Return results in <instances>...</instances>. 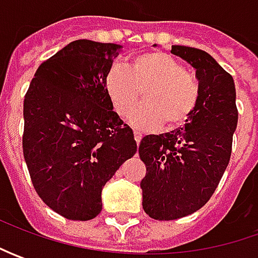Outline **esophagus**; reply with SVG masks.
Segmentation results:
<instances>
[{
  "label": "esophagus",
  "mask_w": 258,
  "mask_h": 258,
  "mask_svg": "<svg viewBox=\"0 0 258 258\" xmlns=\"http://www.w3.org/2000/svg\"><path fill=\"white\" fill-rule=\"evenodd\" d=\"M135 141H136V144L139 145L141 144V141H142V134L141 132H138V131H135Z\"/></svg>",
  "instance_id": "obj_1"
}]
</instances>
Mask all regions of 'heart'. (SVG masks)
<instances>
[{"label":"heart","mask_w":258,"mask_h":258,"mask_svg":"<svg viewBox=\"0 0 258 258\" xmlns=\"http://www.w3.org/2000/svg\"><path fill=\"white\" fill-rule=\"evenodd\" d=\"M104 87L120 117L134 110L145 92V104L129 117L139 131H154L164 122L168 129L181 126L192 116L201 96L197 77L183 70L172 55L161 51L136 55L127 67H112Z\"/></svg>","instance_id":"1"}]
</instances>
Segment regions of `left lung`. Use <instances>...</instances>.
<instances>
[{
  "mask_svg": "<svg viewBox=\"0 0 258 258\" xmlns=\"http://www.w3.org/2000/svg\"><path fill=\"white\" fill-rule=\"evenodd\" d=\"M171 53L195 69L201 96L183 127L146 135L139 145L146 165L142 205L159 221L186 217L208 203L230 162L238 120L231 75L200 48L172 45Z\"/></svg>",
  "mask_w": 258,
  "mask_h": 258,
  "instance_id": "1",
  "label": "left lung"
}]
</instances>
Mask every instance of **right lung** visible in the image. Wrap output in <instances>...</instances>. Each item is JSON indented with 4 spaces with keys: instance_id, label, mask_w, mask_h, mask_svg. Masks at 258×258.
<instances>
[{
    "instance_id": "1",
    "label": "right lung",
    "mask_w": 258,
    "mask_h": 258,
    "mask_svg": "<svg viewBox=\"0 0 258 258\" xmlns=\"http://www.w3.org/2000/svg\"><path fill=\"white\" fill-rule=\"evenodd\" d=\"M122 45L76 40L37 69L24 97L23 152L38 197L67 220L102 211V189L136 154L104 80Z\"/></svg>"
}]
</instances>
